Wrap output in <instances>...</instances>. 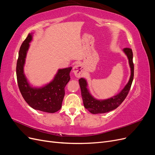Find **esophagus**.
Segmentation results:
<instances>
[{"label":"esophagus","instance_id":"esophagus-1","mask_svg":"<svg viewBox=\"0 0 155 155\" xmlns=\"http://www.w3.org/2000/svg\"><path fill=\"white\" fill-rule=\"evenodd\" d=\"M73 72L77 78H80L84 74L83 67L80 64H77L73 68Z\"/></svg>","mask_w":155,"mask_h":155}]
</instances>
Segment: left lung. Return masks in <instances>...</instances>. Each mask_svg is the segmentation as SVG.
Masks as SVG:
<instances>
[{
  "label": "left lung",
  "instance_id": "obj_1",
  "mask_svg": "<svg viewBox=\"0 0 155 155\" xmlns=\"http://www.w3.org/2000/svg\"><path fill=\"white\" fill-rule=\"evenodd\" d=\"M123 51L127 56L129 66L130 68V76L129 81L125 87L118 94L109 99L98 100L95 99L89 92L87 89V83L84 78L79 79V86L81 88V96L84 107L92 114H103L116 109L122 103L127 96L132 85L134 78V64L133 61V51L129 48H125Z\"/></svg>",
  "mask_w": 155,
  "mask_h": 155
}]
</instances>
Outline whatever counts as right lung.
<instances>
[{
	"label": "right lung",
	"mask_w": 155,
	"mask_h": 155,
	"mask_svg": "<svg viewBox=\"0 0 155 155\" xmlns=\"http://www.w3.org/2000/svg\"><path fill=\"white\" fill-rule=\"evenodd\" d=\"M32 34H29L23 41L18 52L16 74L18 88L26 102L33 109L54 113L61 109L64 96V87L70 81L72 67L59 69L50 83L43 87H32L24 74V65Z\"/></svg>",
	"instance_id": "add662e5"
}]
</instances>
